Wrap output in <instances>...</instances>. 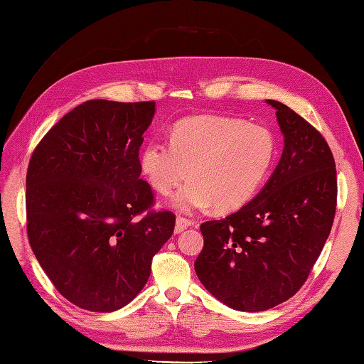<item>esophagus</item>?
I'll use <instances>...</instances> for the list:
<instances>
[{
  "label": "esophagus",
  "instance_id": "esophagus-1",
  "mask_svg": "<svg viewBox=\"0 0 364 364\" xmlns=\"http://www.w3.org/2000/svg\"><path fill=\"white\" fill-rule=\"evenodd\" d=\"M193 225V222L191 220H188V218H185V217H178L176 218V226H174V232L176 234H181L182 230H185L186 228H190Z\"/></svg>",
  "mask_w": 364,
  "mask_h": 364
}]
</instances>
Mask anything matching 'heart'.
Masks as SVG:
<instances>
[{
    "instance_id": "b5f03b06",
    "label": "heart",
    "mask_w": 364,
    "mask_h": 364,
    "mask_svg": "<svg viewBox=\"0 0 364 364\" xmlns=\"http://www.w3.org/2000/svg\"><path fill=\"white\" fill-rule=\"evenodd\" d=\"M277 158V139L266 126L218 115L185 118L174 126L170 142L150 141L139 165L151 188L174 196L178 211L193 213L215 206L234 211L259 191ZM192 174H189V171Z\"/></svg>"
}]
</instances>
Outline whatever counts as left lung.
I'll use <instances>...</instances> for the list:
<instances>
[{"instance_id":"8db88e82","label":"left lung","mask_w":364,"mask_h":364,"mask_svg":"<svg viewBox=\"0 0 364 364\" xmlns=\"http://www.w3.org/2000/svg\"><path fill=\"white\" fill-rule=\"evenodd\" d=\"M277 109L282 156L259 194L223 220L200 225L194 269L205 289L238 311H264L294 296L331 232L337 173L328 142L289 106Z\"/></svg>"}]
</instances>
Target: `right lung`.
I'll return each instance as SVG.
<instances>
[{"instance_id": "add662e5", "label": "right lung", "mask_w": 364, "mask_h": 364, "mask_svg": "<svg viewBox=\"0 0 364 364\" xmlns=\"http://www.w3.org/2000/svg\"><path fill=\"white\" fill-rule=\"evenodd\" d=\"M155 102L90 100L41 139L26 178L30 246L56 290L95 313L127 305L176 225L142 181V134Z\"/></svg>"}]
</instances>
